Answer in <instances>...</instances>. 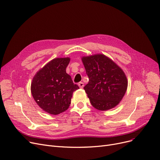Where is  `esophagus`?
<instances>
[{"instance_id": "34e87169", "label": "esophagus", "mask_w": 160, "mask_h": 160, "mask_svg": "<svg viewBox=\"0 0 160 160\" xmlns=\"http://www.w3.org/2000/svg\"><path fill=\"white\" fill-rule=\"evenodd\" d=\"M84 83L83 82H79L78 83V86L80 88H84Z\"/></svg>"}]
</instances>
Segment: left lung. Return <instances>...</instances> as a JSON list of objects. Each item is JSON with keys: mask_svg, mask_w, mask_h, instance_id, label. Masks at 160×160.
<instances>
[{"mask_svg": "<svg viewBox=\"0 0 160 160\" xmlns=\"http://www.w3.org/2000/svg\"><path fill=\"white\" fill-rule=\"evenodd\" d=\"M82 60L89 78L84 89L92 106L97 110H107L118 105L128 88L123 71L102 54L84 57Z\"/></svg>", "mask_w": 160, "mask_h": 160, "instance_id": "obj_1", "label": "left lung"}]
</instances>
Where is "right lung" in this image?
<instances>
[{
  "instance_id": "obj_1",
  "label": "right lung",
  "mask_w": 160,
  "mask_h": 160,
  "mask_svg": "<svg viewBox=\"0 0 160 160\" xmlns=\"http://www.w3.org/2000/svg\"><path fill=\"white\" fill-rule=\"evenodd\" d=\"M70 58H56L40 70L32 79L31 93L38 106L49 114L57 115L70 105L72 93L79 89L66 72Z\"/></svg>"
}]
</instances>
